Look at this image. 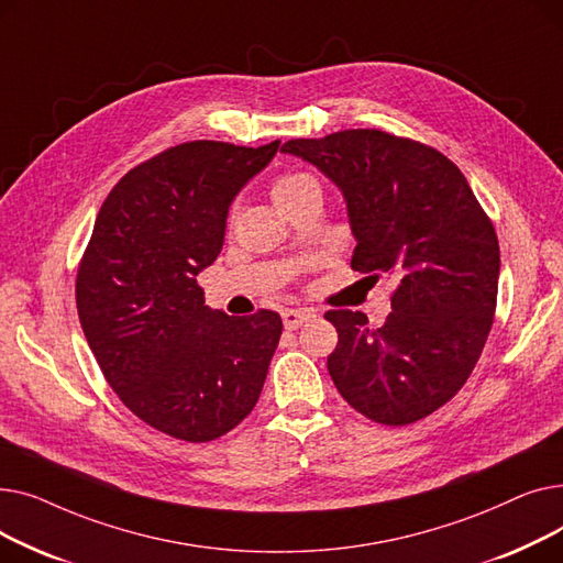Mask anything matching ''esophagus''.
Wrapping results in <instances>:
<instances>
[{
    "label": "esophagus",
    "mask_w": 563,
    "mask_h": 563,
    "mask_svg": "<svg viewBox=\"0 0 563 563\" xmlns=\"http://www.w3.org/2000/svg\"><path fill=\"white\" fill-rule=\"evenodd\" d=\"M310 317H312L310 310H285V312H283V323H285L287 331H297V329L303 327V323H306Z\"/></svg>",
    "instance_id": "esophagus-1"
}]
</instances>
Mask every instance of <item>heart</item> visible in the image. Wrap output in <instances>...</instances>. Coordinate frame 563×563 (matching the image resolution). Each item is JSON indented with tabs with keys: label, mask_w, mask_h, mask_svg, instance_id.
<instances>
[{
	"label": "heart",
	"mask_w": 563,
	"mask_h": 563,
	"mask_svg": "<svg viewBox=\"0 0 563 563\" xmlns=\"http://www.w3.org/2000/svg\"><path fill=\"white\" fill-rule=\"evenodd\" d=\"M308 194H321L319 183L308 173L280 175L272 187V198L283 212L287 210V207H291L294 202H299L301 198H306Z\"/></svg>",
	"instance_id": "1"
}]
</instances>
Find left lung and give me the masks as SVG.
<instances>
[{
  "label": "left lung",
  "mask_w": 563,
  "mask_h": 563,
  "mask_svg": "<svg viewBox=\"0 0 563 563\" xmlns=\"http://www.w3.org/2000/svg\"><path fill=\"white\" fill-rule=\"evenodd\" d=\"M340 189L356 240L351 266L395 274L393 312L372 329L361 310H331L329 372L365 418L401 427L448 404L488 340L499 278L493 223L445 155L380 130L287 141Z\"/></svg>",
  "instance_id": "1"
}]
</instances>
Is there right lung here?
I'll return each mask as SVG.
<instances>
[{
  "label": "right lung",
  "mask_w": 563,
  "mask_h": 563,
  "mask_svg": "<svg viewBox=\"0 0 563 563\" xmlns=\"http://www.w3.org/2000/svg\"><path fill=\"white\" fill-rule=\"evenodd\" d=\"M278 145L168 147L132 168L100 207L77 272L81 329L113 393L166 435L214 440L262 393L280 314L214 312L196 276L223 249L232 200Z\"/></svg>",
  "instance_id": "add662e5"
}]
</instances>
